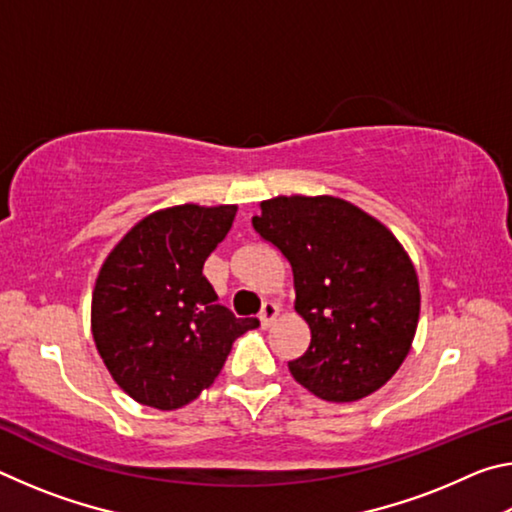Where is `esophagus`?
Returning <instances> with one entry per match:
<instances>
[{"label": "esophagus", "mask_w": 512, "mask_h": 512, "mask_svg": "<svg viewBox=\"0 0 512 512\" xmlns=\"http://www.w3.org/2000/svg\"><path fill=\"white\" fill-rule=\"evenodd\" d=\"M277 314H280V307H277L275 302H264L262 311H259V323H262V327H271Z\"/></svg>", "instance_id": "esophagus-1"}]
</instances>
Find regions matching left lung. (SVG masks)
I'll return each mask as SVG.
<instances>
[{
  "instance_id": "1",
  "label": "left lung",
  "mask_w": 512,
  "mask_h": 512,
  "mask_svg": "<svg viewBox=\"0 0 512 512\" xmlns=\"http://www.w3.org/2000/svg\"><path fill=\"white\" fill-rule=\"evenodd\" d=\"M259 237L287 257L296 311L311 329L293 379L327 402L379 391L411 350L418 275L393 232L334 196H277L253 216Z\"/></svg>"
}]
</instances>
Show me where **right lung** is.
Returning a JSON list of instances; mask_svg holds the SVG:
<instances>
[{
  "mask_svg": "<svg viewBox=\"0 0 512 512\" xmlns=\"http://www.w3.org/2000/svg\"><path fill=\"white\" fill-rule=\"evenodd\" d=\"M237 205L153 212L103 262L92 293V336L124 393L160 411L189 404L219 377L232 343L257 318H237L203 275Z\"/></svg>",
  "mask_w": 512,
  "mask_h": 512,
  "instance_id": "1",
  "label": "right lung"
}]
</instances>
